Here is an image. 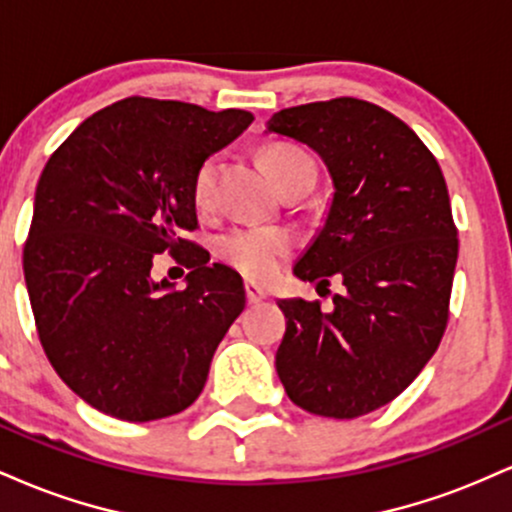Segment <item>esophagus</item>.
<instances>
[{
  "instance_id": "34e87169",
  "label": "esophagus",
  "mask_w": 512,
  "mask_h": 512,
  "mask_svg": "<svg viewBox=\"0 0 512 512\" xmlns=\"http://www.w3.org/2000/svg\"><path fill=\"white\" fill-rule=\"evenodd\" d=\"M245 296H248L250 305H255V303H260L262 298L267 296V293H264L262 286H257V284H252V281H248V284H245Z\"/></svg>"
}]
</instances>
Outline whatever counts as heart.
<instances>
[{"instance_id":"obj_1","label":"heart","mask_w":512,"mask_h":512,"mask_svg":"<svg viewBox=\"0 0 512 512\" xmlns=\"http://www.w3.org/2000/svg\"><path fill=\"white\" fill-rule=\"evenodd\" d=\"M264 166L281 187L301 173H315V163L296 146L274 144L264 149ZM219 173V161L207 158L195 175V202L207 207L214 197V182ZM291 236L279 228H233L219 240V255L250 279H272L279 272V264L289 255Z\"/></svg>"}]
</instances>
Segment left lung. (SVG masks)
<instances>
[{
    "instance_id": "left-lung-1",
    "label": "left lung",
    "mask_w": 512,
    "mask_h": 512,
    "mask_svg": "<svg viewBox=\"0 0 512 512\" xmlns=\"http://www.w3.org/2000/svg\"><path fill=\"white\" fill-rule=\"evenodd\" d=\"M267 132L310 146L334 187L293 274L344 284L327 313L317 301H279L276 373L301 409L356 419L407 390L443 339L457 264L448 185L414 129L358 98L279 110Z\"/></svg>"
}]
</instances>
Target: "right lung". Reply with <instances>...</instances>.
Here are the masks:
<instances>
[{
  "mask_svg": "<svg viewBox=\"0 0 512 512\" xmlns=\"http://www.w3.org/2000/svg\"><path fill=\"white\" fill-rule=\"evenodd\" d=\"M252 120L132 96L81 122L43 168L23 276L52 368L93 409L134 424L166 419L207 383L245 289L180 233L197 228L199 166ZM166 249L188 250L182 292L150 279Z\"/></svg>",
  "mask_w": 512,
  "mask_h": 512,
  "instance_id": "obj_1",
  "label": "right lung"
}]
</instances>
